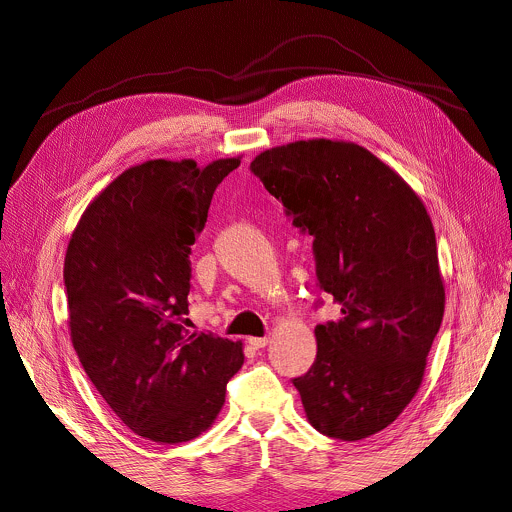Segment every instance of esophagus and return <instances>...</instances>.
<instances>
[{
	"label": "esophagus",
	"mask_w": 512,
	"mask_h": 512,
	"mask_svg": "<svg viewBox=\"0 0 512 512\" xmlns=\"http://www.w3.org/2000/svg\"><path fill=\"white\" fill-rule=\"evenodd\" d=\"M268 342H270L268 336H264V338H254V336L248 338V344H250L252 348H256V350H258V348H264Z\"/></svg>",
	"instance_id": "34e87169"
}]
</instances>
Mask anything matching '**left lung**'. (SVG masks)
<instances>
[{"label": "left lung", "mask_w": 512, "mask_h": 512, "mask_svg": "<svg viewBox=\"0 0 512 512\" xmlns=\"http://www.w3.org/2000/svg\"><path fill=\"white\" fill-rule=\"evenodd\" d=\"M250 170L313 235L320 287L342 311L316 326V363L293 379L305 416L326 437L367 439L416 396L443 322L430 215L396 170L352 141L279 145Z\"/></svg>", "instance_id": "left-lung-1"}]
</instances>
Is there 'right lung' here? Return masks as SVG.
<instances>
[{
  "label": "right lung",
  "mask_w": 512,
  "mask_h": 512,
  "mask_svg": "<svg viewBox=\"0 0 512 512\" xmlns=\"http://www.w3.org/2000/svg\"><path fill=\"white\" fill-rule=\"evenodd\" d=\"M240 162L149 160L125 170L88 205L65 252L77 357L112 412L155 443L209 430L244 365L240 340L186 328L190 246Z\"/></svg>",
  "instance_id": "1"
}]
</instances>
